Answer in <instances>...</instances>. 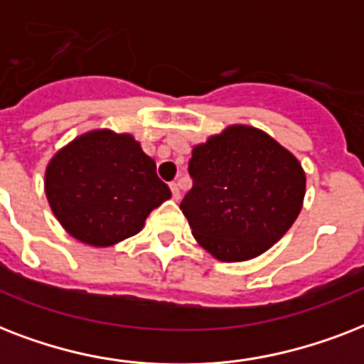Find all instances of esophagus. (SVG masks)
<instances>
[{"label":"esophagus","instance_id":"esophagus-1","mask_svg":"<svg viewBox=\"0 0 364 364\" xmlns=\"http://www.w3.org/2000/svg\"><path fill=\"white\" fill-rule=\"evenodd\" d=\"M170 188H171V194H173V200L181 198V193H179V185H177L176 181L170 183Z\"/></svg>","mask_w":364,"mask_h":364}]
</instances>
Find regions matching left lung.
Returning a JSON list of instances; mask_svg holds the SVG:
<instances>
[{"mask_svg":"<svg viewBox=\"0 0 364 364\" xmlns=\"http://www.w3.org/2000/svg\"><path fill=\"white\" fill-rule=\"evenodd\" d=\"M188 173L193 188L179 208L196 242L223 262L268 251L302 210V166L253 126H228L196 145Z\"/></svg>","mask_w":364,"mask_h":364,"instance_id":"left-lung-1","label":"left lung"}]
</instances>
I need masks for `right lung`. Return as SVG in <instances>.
Instances as JSON below:
<instances>
[{
	"mask_svg": "<svg viewBox=\"0 0 364 364\" xmlns=\"http://www.w3.org/2000/svg\"><path fill=\"white\" fill-rule=\"evenodd\" d=\"M45 194L79 242L109 247L130 238L171 193L130 134L92 130L60 149L45 171Z\"/></svg>",
	"mask_w": 364,
	"mask_h": 364,
	"instance_id": "1",
	"label": "right lung"
}]
</instances>
